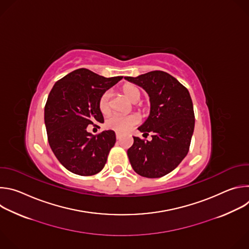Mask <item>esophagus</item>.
Instances as JSON below:
<instances>
[{
	"label": "esophagus",
	"mask_w": 249,
	"mask_h": 249,
	"mask_svg": "<svg viewBox=\"0 0 249 249\" xmlns=\"http://www.w3.org/2000/svg\"><path fill=\"white\" fill-rule=\"evenodd\" d=\"M121 137H122V134H120V133L116 132V138H117V140H119Z\"/></svg>",
	"instance_id": "obj_1"
}]
</instances>
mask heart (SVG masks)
<instances>
[{"label":"heart","instance_id":"b5f03b06","mask_svg":"<svg viewBox=\"0 0 249 249\" xmlns=\"http://www.w3.org/2000/svg\"><path fill=\"white\" fill-rule=\"evenodd\" d=\"M125 96L131 102H137L141 98V90L136 86H126L123 89ZM110 93L104 92L98 100V108L101 114L108 115L110 112ZM139 123V117L135 114L130 115H112L105 122V127L118 133H126Z\"/></svg>","mask_w":249,"mask_h":249}]
</instances>
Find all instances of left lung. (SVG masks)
<instances>
[{
    "mask_svg": "<svg viewBox=\"0 0 249 249\" xmlns=\"http://www.w3.org/2000/svg\"><path fill=\"white\" fill-rule=\"evenodd\" d=\"M143 88L150 96L151 112L139 131L152 140L134 138L127 151L133 169L141 176L158 178L177 167L189 151L195 116L188 89L162 71L125 77Z\"/></svg>",
    "mask_w": 249,
    "mask_h": 249,
    "instance_id": "obj_1",
    "label": "left lung"
}]
</instances>
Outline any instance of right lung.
Wrapping results in <instances>:
<instances>
[{"instance_id":"add662e5","label":"right lung","mask_w":249,"mask_h":249,"mask_svg":"<svg viewBox=\"0 0 249 249\" xmlns=\"http://www.w3.org/2000/svg\"><path fill=\"white\" fill-rule=\"evenodd\" d=\"M122 78H104L81 68L52 88L44 108L48 143L69 171L89 176L104 167L115 145V133L108 130L92 135L87 128L94 121L104 122L98 108L99 97Z\"/></svg>"}]
</instances>
